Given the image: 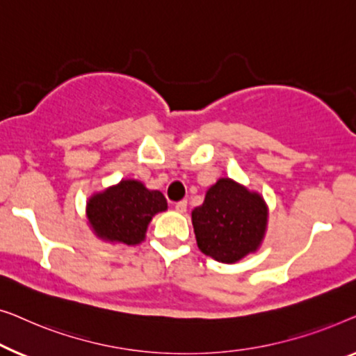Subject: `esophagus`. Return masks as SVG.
Wrapping results in <instances>:
<instances>
[{"mask_svg":"<svg viewBox=\"0 0 356 356\" xmlns=\"http://www.w3.org/2000/svg\"><path fill=\"white\" fill-rule=\"evenodd\" d=\"M174 208H176L179 213H185L187 211V202H185V200H180V202H176Z\"/></svg>","mask_w":356,"mask_h":356,"instance_id":"obj_1","label":"esophagus"}]
</instances>
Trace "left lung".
Listing matches in <instances>:
<instances>
[{
	"instance_id": "8db88e82",
	"label": "left lung",
	"mask_w": 356,
	"mask_h": 356,
	"mask_svg": "<svg viewBox=\"0 0 356 356\" xmlns=\"http://www.w3.org/2000/svg\"><path fill=\"white\" fill-rule=\"evenodd\" d=\"M266 222L263 198L230 179H219L192 211L198 248L221 263H235L254 252Z\"/></svg>"
}]
</instances>
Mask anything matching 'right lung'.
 <instances>
[{
  "label": "right lung",
  "instance_id": "obj_1",
  "mask_svg": "<svg viewBox=\"0 0 356 356\" xmlns=\"http://www.w3.org/2000/svg\"><path fill=\"white\" fill-rule=\"evenodd\" d=\"M166 208V198L161 192L145 188L137 180H122L116 187L90 198L87 216L98 237L135 245L145 238L154 214Z\"/></svg>",
  "mask_w": 356,
  "mask_h": 356
}]
</instances>
